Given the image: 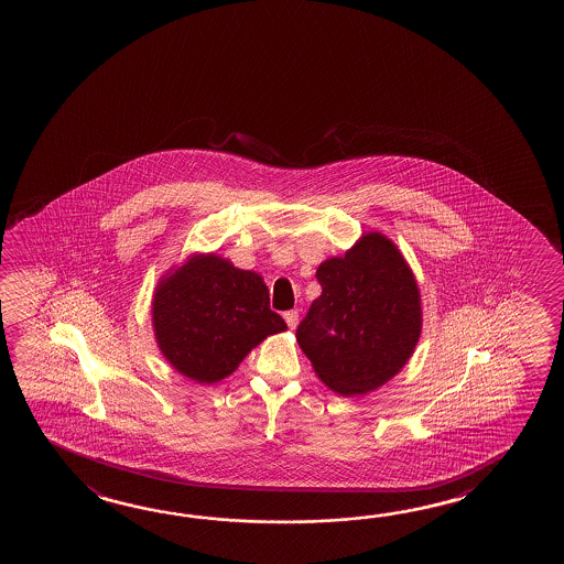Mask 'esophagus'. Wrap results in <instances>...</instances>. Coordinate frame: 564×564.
Segmentation results:
<instances>
[{"label": "esophagus", "instance_id": "1", "mask_svg": "<svg viewBox=\"0 0 564 564\" xmlns=\"http://www.w3.org/2000/svg\"><path fill=\"white\" fill-rule=\"evenodd\" d=\"M283 318H285L286 326L291 328V330H295L296 324H299V311H286L283 314Z\"/></svg>", "mask_w": 564, "mask_h": 564}]
</instances>
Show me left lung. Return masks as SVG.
<instances>
[{
  "label": "left lung",
  "mask_w": 564,
  "mask_h": 564,
  "mask_svg": "<svg viewBox=\"0 0 564 564\" xmlns=\"http://www.w3.org/2000/svg\"><path fill=\"white\" fill-rule=\"evenodd\" d=\"M323 293L296 328L314 371L340 395L393 378L421 334V295L398 248L378 231L316 271Z\"/></svg>",
  "instance_id": "left-lung-1"
}]
</instances>
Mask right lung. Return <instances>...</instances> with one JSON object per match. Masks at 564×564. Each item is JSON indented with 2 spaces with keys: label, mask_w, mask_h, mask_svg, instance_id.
<instances>
[{
  "label": "right lung",
  "mask_w": 564,
  "mask_h": 564,
  "mask_svg": "<svg viewBox=\"0 0 564 564\" xmlns=\"http://www.w3.org/2000/svg\"><path fill=\"white\" fill-rule=\"evenodd\" d=\"M153 326L166 360L198 383L230 376L253 346L286 328L261 278L216 256L191 259L159 285Z\"/></svg>",
  "instance_id": "add662e5"
}]
</instances>
